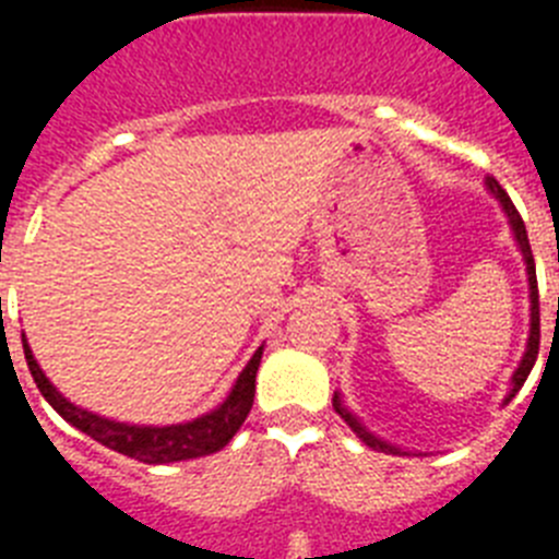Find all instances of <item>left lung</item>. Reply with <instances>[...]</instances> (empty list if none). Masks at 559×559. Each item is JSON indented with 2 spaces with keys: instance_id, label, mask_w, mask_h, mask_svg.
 Masks as SVG:
<instances>
[{
  "instance_id": "left-lung-1",
  "label": "left lung",
  "mask_w": 559,
  "mask_h": 559,
  "mask_svg": "<svg viewBox=\"0 0 559 559\" xmlns=\"http://www.w3.org/2000/svg\"><path fill=\"white\" fill-rule=\"evenodd\" d=\"M487 190L492 192V199H496L498 204H501V210L507 212V221H510V226H512L515 243H518V249H521V254H523V263H526V276H530V302H532L530 305V310H532V313H530V341H526V353H523L521 364H518L515 374H512L510 394L503 397V403H510V400L518 394V389H521L523 383H526V378H530L532 367H535V360H537V349H540V296H537L535 257H532V246H530V237H526V226H523V218L518 215V210H515V204L510 201V195L503 192V187L498 185L492 176H487ZM333 408L341 414V419H344V423L353 428L355 437H358L364 445H369L372 451H380V453H392V456H397V453H400V456H408V451H400L397 445H392V442H386V439L374 437V433L369 431V428L364 426V423H360V419L355 417V414L349 412L344 403H341L338 392L333 394Z\"/></svg>"
}]
</instances>
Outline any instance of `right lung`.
<instances>
[{
	"instance_id": "1",
	"label": "right lung",
	"mask_w": 559,
	"mask_h": 559,
	"mask_svg": "<svg viewBox=\"0 0 559 559\" xmlns=\"http://www.w3.org/2000/svg\"><path fill=\"white\" fill-rule=\"evenodd\" d=\"M24 358L33 380H36L38 392L44 394L49 406L56 408L69 426H75L78 431L88 433L97 439L100 445L111 448V451L131 456L136 462L145 464H170L185 462V459H199L218 453L221 448L229 445V439L235 437L237 428L243 426L246 417L254 403V380L260 358H263V347H257L246 369L237 374L235 386L226 394V400L218 408L201 414V417L190 419V423H179V426H128V423H117V419L100 417L86 408L69 403L52 383L47 374L41 372L38 360L33 358V349L27 347V338L22 335Z\"/></svg>"
}]
</instances>
